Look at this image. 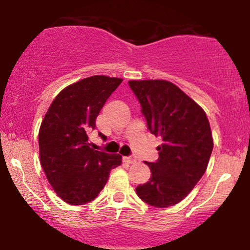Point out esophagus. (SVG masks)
I'll list each match as a JSON object with an SVG mask.
<instances>
[{
	"mask_svg": "<svg viewBox=\"0 0 250 250\" xmlns=\"http://www.w3.org/2000/svg\"><path fill=\"white\" fill-rule=\"evenodd\" d=\"M123 161L128 164H134L136 163V157H134V156H128V157H123Z\"/></svg>",
	"mask_w": 250,
	"mask_h": 250,
	"instance_id": "34e87169",
	"label": "esophagus"
}]
</instances>
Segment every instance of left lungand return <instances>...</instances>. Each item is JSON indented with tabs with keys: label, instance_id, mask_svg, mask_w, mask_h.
<instances>
[{
	"label": "left lung",
	"instance_id": "1",
	"mask_svg": "<svg viewBox=\"0 0 250 250\" xmlns=\"http://www.w3.org/2000/svg\"><path fill=\"white\" fill-rule=\"evenodd\" d=\"M149 130L161 136L159 157L148 163L151 177L136 193L150 206L164 208L182 201L205 173L213 150L205 112L167 80H130Z\"/></svg>",
	"mask_w": 250,
	"mask_h": 250
}]
</instances>
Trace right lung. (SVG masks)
I'll return each instance as SVG.
<instances>
[{
	"mask_svg": "<svg viewBox=\"0 0 250 250\" xmlns=\"http://www.w3.org/2000/svg\"><path fill=\"white\" fill-rule=\"evenodd\" d=\"M121 83L106 76L85 78L65 87L45 114L38 134L41 164L53 190L70 205L95 199L110 170L122 163L121 155L88 143L101 108Z\"/></svg>",
	"mask_w": 250,
	"mask_h": 250,
	"instance_id": "add662e5",
	"label": "right lung"
}]
</instances>
